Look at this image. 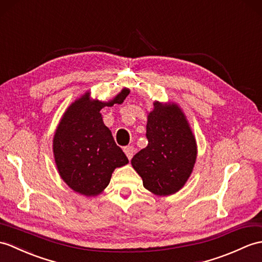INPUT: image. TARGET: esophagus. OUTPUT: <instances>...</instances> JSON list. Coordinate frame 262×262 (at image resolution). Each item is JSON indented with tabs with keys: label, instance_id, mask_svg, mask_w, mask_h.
<instances>
[{
	"label": "esophagus",
	"instance_id": "34e87169",
	"mask_svg": "<svg viewBox=\"0 0 262 262\" xmlns=\"http://www.w3.org/2000/svg\"><path fill=\"white\" fill-rule=\"evenodd\" d=\"M124 153L126 154L127 157H128V160H130L133 155H134V147H133V146H126V147H124Z\"/></svg>",
	"mask_w": 262,
	"mask_h": 262
}]
</instances>
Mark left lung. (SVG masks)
<instances>
[{
	"instance_id": "obj_1",
	"label": "left lung",
	"mask_w": 262,
	"mask_h": 262,
	"mask_svg": "<svg viewBox=\"0 0 262 262\" xmlns=\"http://www.w3.org/2000/svg\"><path fill=\"white\" fill-rule=\"evenodd\" d=\"M153 105L146 125L148 145L130 163L146 190L167 196L179 192L190 179L196 162L198 145L178 103L155 100Z\"/></svg>"
}]
</instances>
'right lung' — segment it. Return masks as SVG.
Masks as SVG:
<instances>
[{"mask_svg":"<svg viewBox=\"0 0 262 262\" xmlns=\"http://www.w3.org/2000/svg\"><path fill=\"white\" fill-rule=\"evenodd\" d=\"M129 93L128 88H123L113 99L101 101L93 99L90 91H86L70 103L59 121L52 141L54 163L64 183L81 195H99L115 168L128 164L103 124L100 111L123 103Z\"/></svg>","mask_w":262,"mask_h":262,"instance_id":"1","label":"right lung"}]
</instances>
